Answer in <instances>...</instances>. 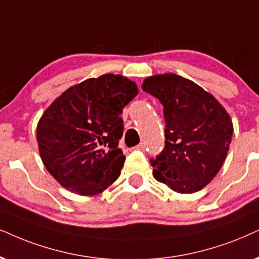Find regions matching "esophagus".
Returning <instances> with one entry per match:
<instances>
[{"mask_svg": "<svg viewBox=\"0 0 259 259\" xmlns=\"http://www.w3.org/2000/svg\"><path fill=\"white\" fill-rule=\"evenodd\" d=\"M135 148H136L137 150H142V152H143V150L146 149V146H145V143H140V145L136 146Z\"/></svg>", "mask_w": 259, "mask_h": 259, "instance_id": "1", "label": "esophagus"}]
</instances>
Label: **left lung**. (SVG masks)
<instances>
[{
  "label": "left lung",
  "mask_w": 259,
  "mask_h": 259,
  "mask_svg": "<svg viewBox=\"0 0 259 259\" xmlns=\"http://www.w3.org/2000/svg\"><path fill=\"white\" fill-rule=\"evenodd\" d=\"M142 90L163 106L165 148L150 159L153 176L173 191L192 194L212 181L230 148L233 124L211 94L176 74L147 77Z\"/></svg>",
  "instance_id": "left-lung-1"
}]
</instances>
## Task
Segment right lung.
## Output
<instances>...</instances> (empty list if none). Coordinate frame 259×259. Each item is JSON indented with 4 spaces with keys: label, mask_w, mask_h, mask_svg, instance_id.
Here are the masks:
<instances>
[{
    "label": "right lung",
    "mask_w": 259,
    "mask_h": 259,
    "mask_svg": "<svg viewBox=\"0 0 259 259\" xmlns=\"http://www.w3.org/2000/svg\"><path fill=\"white\" fill-rule=\"evenodd\" d=\"M137 93L134 81L105 74L68 88L45 110L37 126L39 154L63 188L93 196L116 182L125 161L120 114Z\"/></svg>",
    "instance_id": "obj_1"
}]
</instances>
